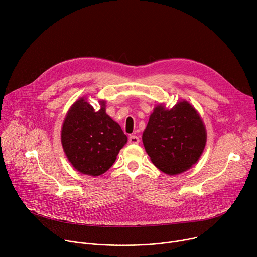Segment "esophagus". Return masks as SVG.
<instances>
[{"label": "esophagus", "instance_id": "obj_1", "mask_svg": "<svg viewBox=\"0 0 257 257\" xmlns=\"http://www.w3.org/2000/svg\"><path fill=\"white\" fill-rule=\"evenodd\" d=\"M129 142L132 144H137L139 142V138L136 135H131L129 137Z\"/></svg>", "mask_w": 257, "mask_h": 257}]
</instances>
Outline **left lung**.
Segmentation results:
<instances>
[{"mask_svg": "<svg viewBox=\"0 0 257 257\" xmlns=\"http://www.w3.org/2000/svg\"><path fill=\"white\" fill-rule=\"evenodd\" d=\"M206 129L195 107L187 100L172 108L155 106L142 134L144 149L153 164L167 175L186 172L201 157L206 144Z\"/></svg>", "mask_w": 257, "mask_h": 257, "instance_id": "left-lung-1", "label": "left lung"}]
</instances>
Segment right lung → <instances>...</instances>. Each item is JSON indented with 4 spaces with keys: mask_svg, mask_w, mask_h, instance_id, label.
<instances>
[{
    "mask_svg": "<svg viewBox=\"0 0 257 257\" xmlns=\"http://www.w3.org/2000/svg\"><path fill=\"white\" fill-rule=\"evenodd\" d=\"M80 97L71 105L61 129L65 155L76 171L97 177L113 166L128 138L120 125L105 113V100L99 109Z\"/></svg>",
    "mask_w": 257,
    "mask_h": 257,
    "instance_id": "add662e5",
    "label": "right lung"
}]
</instances>
